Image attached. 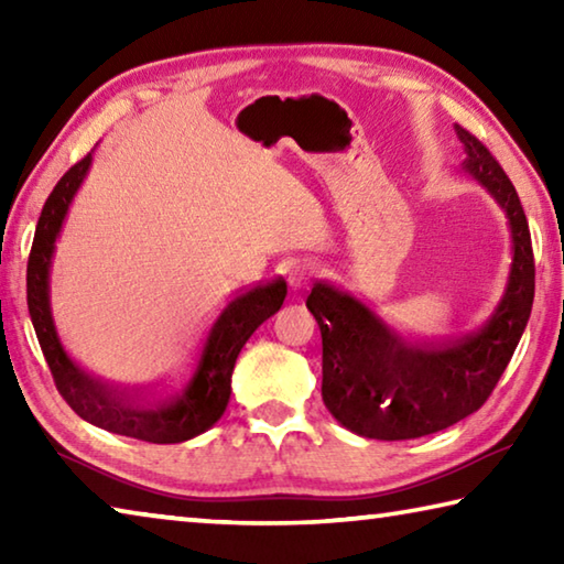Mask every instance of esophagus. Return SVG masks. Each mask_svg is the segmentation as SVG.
I'll return each instance as SVG.
<instances>
[{
  "label": "esophagus",
  "mask_w": 564,
  "mask_h": 564,
  "mask_svg": "<svg viewBox=\"0 0 564 564\" xmlns=\"http://www.w3.org/2000/svg\"><path fill=\"white\" fill-rule=\"evenodd\" d=\"M316 273H318L316 263H311V261H295V263L291 265V271H289V283L293 285V289H303V285L308 283L311 279H316Z\"/></svg>",
  "instance_id": "obj_1"
}]
</instances>
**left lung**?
I'll use <instances>...</instances> for the list:
<instances>
[{
  "label": "left lung",
  "mask_w": 564,
  "mask_h": 564,
  "mask_svg": "<svg viewBox=\"0 0 564 564\" xmlns=\"http://www.w3.org/2000/svg\"><path fill=\"white\" fill-rule=\"evenodd\" d=\"M455 131L467 154L465 171L490 191L510 221L508 289L482 328L447 343H413L350 293L330 283L313 285L305 305L323 338V403L343 427L362 437L410 441L475 413L498 386L528 326L534 259L518 191L482 141L463 127Z\"/></svg>",
  "instance_id": "obj_1"
}]
</instances>
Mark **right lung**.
Instances as JSON below:
<instances>
[{
    "label": "right lung",
    "mask_w": 564,
    "mask_h": 564,
    "mask_svg": "<svg viewBox=\"0 0 564 564\" xmlns=\"http://www.w3.org/2000/svg\"><path fill=\"white\" fill-rule=\"evenodd\" d=\"M89 166L91 154L76 161L54 186L36 224L30 263H26V305H30L46 366L52 370L56 390L87 423L159 445L191 441L206 433L224 415L231 398V373L238 352L253 336V330L281 308L289 289H285V281L279 279L253 285L251 291L228 301L204 336L194 362L176 383L129 393V390L111 388L99 378H91L66 356L50 308L54 243Z\"/></svg>",
    "instance_id": "obj_1"
}]
</instances>
